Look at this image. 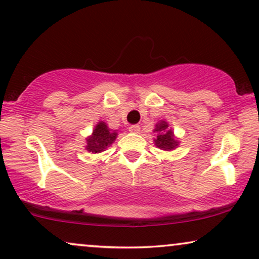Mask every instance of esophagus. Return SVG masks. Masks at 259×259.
<instances>
[{"label":"esophagus","mask_w":259,"mask_h":259,"mask_svg":"<svg viewBox=\"0 0 259 259\" xmlns=\"http://www.w3.org/2000/svg\"><path fill=\"white\" fill-rule=\"evenodd\" d=\"M130 131L132 133H139L140 132V126L139 125H132L130 127Z\"/></svg>","instance_id":"obj_1"}]
</instances>
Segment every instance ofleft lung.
<instances>
[{"mask_svg":"<svg viewBox=\"0 0 259 259\" xmlns=\"http://www.w3.org/2000/svg\"><path fill=\"white\" fill-rule=\"evenodd\" d=\"M153 133L156 134L153 143L158 149L163 151H172L176 147H179L180 139L175 137L172 128L165 120H160L154 125Z\"/></svg>","mask_w":259,"mask_h":259,"instance_id":"8db88e82","label":"left lung"}]
</instances>
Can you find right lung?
I'll return each mask as SVG.
<instances>
[{"label": "right lung", "mask_w": 259, "mask_h": 259, "mask_svg": "<svg viewBox=\"0 0 259 259\" xmlns=\"http://www.w3.org/2000/svg\"><path fill=\"white\" fill-rule=\"evenodd\" d=\"M117 131L110 130L105 121H99L89 137L85 138L87 145L84 146L88 152L101 153L106 151L115 142Z\"/></svg>", "instance_id": "add662e5"}]
</instances>
